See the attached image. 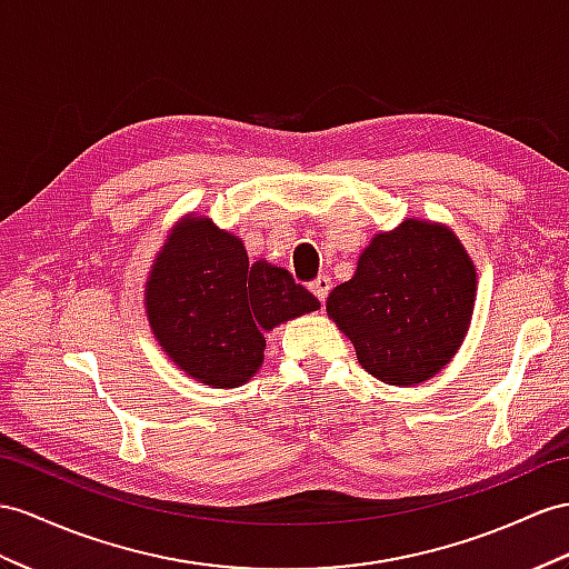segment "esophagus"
Masks as SVG:
<instances>
[{
    "instance_id": "1",
    "label": "esophagus",
    "mask_w": 569,
    "mask_h": 569,
    "mask_svg": "<svg viewBox=\"0 0 569 569\" xmlns=\"http://www.w3.org/2000/svg\"><path fill=\"white\" fill-rule=\"evenodd\" d=\"M310 290L317 296L319 302H325L327 296H329V290H331V279H329V276H319V279H315L310 283Z\"/></svg>"
}]
</instances>
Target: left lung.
Wrapping results in <instances>:
<instances>
[{
  "instance_id": "8db88e82",
  "label": "left lung",
  "mask_w": 569,
  "mask_h": 569,
  "mask_svg": "<svg viewBox=\"0 0 569 569\" xmlns=\"http://www.w3.org/2000/svg\"><path fill=\"white\" fill-rule=\"evenodd\" d=\"M476 267L447 226L406 221L377 232L351 281L327 298V312L356 356L385 385L430 380L455 358L469 331Z\"/></svg>"
}]
</instances>
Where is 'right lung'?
<instances>
[{
	"mask_svg": "<svg viewBox=\"0 0 569 569\" xmlns=\"http://www.w3.org/2000/svg\"><path fill=\"white\" fill-rule=\"evenodd\" d=\"M319 310L286 269L250 264L238 236L211 218L172 228L146 281V315L160 348L197 382L230 389L264 362V331Z\"/></svg>",
	"mask_w": 569,
	"mask_h": 569,
	"instance_id": "obj_1",
	"label": "right lung"
}]
</instances>
